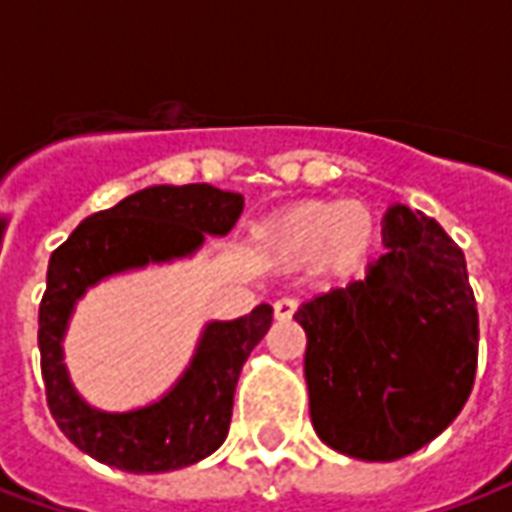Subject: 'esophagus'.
Masks as SVG:
<instances>
[{
    "mask_svg": "<svg viewBox=\"0 0 512 512\" xmlns=\"http://www.w3.org/2000/svg\"><path fill=\"white\" fill-rule=\"evenodd\" d=\"M296 310H299V301L296 299H279L274 304V318L277 321H290L296 315Z\"/></svg>",
    "mask_w": 512,
    "mask_h": 512,
    "instance_id": "1",
    "label": "esophagus"
}]
</instances>
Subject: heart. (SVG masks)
<instances>
[{
  "instance_id": "1",
  "label": "heart",
  "mask_w": 512,
  "mask_h": 512,
  "mask_svg": "<svg viewBox=\"0 0 512 512\" xmlns=\"http://www.w3.org/2000/svg\"><path fill=\"white\" fill-rule=\"evenodd\" d=\"M381 241L378 213L362 200L321 197L282 208L257 227L255 246L277 266L318 263L323 271L348 277L370 263Z\"/></svg>"
}]
</instances>
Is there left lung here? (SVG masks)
Returning a JSON list of instances; mask_svg holds the SVG:
<instances>
[{"label":"left lung","mask_w":512,"mask_h":512,"mask_svg":"<svg viewBox=\"0 0 512 512\" xmlns=\"http://www.w3.org/2000/svg\"><path fill=\"white\" fill-rule=\"evenodd\" d=\"M365 279L301 304L312 428L359 461H397L439 436L477 373V304L458 244L408 205L384 213Z\"/></svg>","instance_id":"1"}]
</instances>
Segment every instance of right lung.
Segmentation results:
<instances>
[{
	"instance_id": "add662e5",
	"label": "right lung",
	"mask_w": 512,
	"mask_h": 512,
	"mask_svg": "<svg viewBox=\"0 0 512 512\" xmlns=\"http://www.w3.org/2000/svg\"><path fill=\"white\" fill-rule=\"evenodd\" d=\"M241 211V194L208 183L150 186L87 216L54 249L38 318L40 370L51 417L95 461L134 474L175 472L208 458L227 439L241 367L271 326L268 304L235 321L205 323L186 373L167 395L120 414L98 411L73 389L62 337L87 288L112 274L194 255L205 235L230 233Z\"/></svg>"
}]
</instances>
